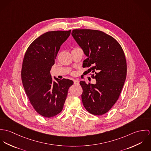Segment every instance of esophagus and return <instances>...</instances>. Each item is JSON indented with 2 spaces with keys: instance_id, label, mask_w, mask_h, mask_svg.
Wrapping results in <instances>:
<instances>
[{
  "instance_id": "obj_1",
  "label": "esophagus",
  "mask_w": 151,
  "mask_h": 151,
  "mask_svg": "<svg viewBox=\"0 0 151 151\" xmlns=\"http://www.w3.org/2000/svg\"><path fill=\"white\" fill-rule=\"evenodd\" d=\"M73 82H74V84H76V85L79 84V81L78 80H74V81H73Z\"/></svg>"
}]
</instances>
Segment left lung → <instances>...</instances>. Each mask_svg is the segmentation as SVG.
<instances>
[{
  "mask_svg": "<svg viewBox=\"0 0 151 151\" xmlns=\"http://www.w3.org/2000/svg\"><path fill=\"white\" fill-rule=\"evenodd\" d=\"M72 35L87 57L83 67L89 68L84 75L95 74V84L80 82L84 106L93 115H104L117 101L126 78L124 51L116 39L100 31L73 29Z\"/></svg>",
  "mask_w": 151,
  "mask_h": 151,
  "instance_id": "left-lung-1",
  "label": "left lung"
}]
</instances>
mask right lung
Wrapping results in <instances>:
<instances>
[{
    "instance_id": "1",
    "label": "right lung",
    "mask_w": 151,
    "mask_h": 151,
    "mask_svg": "<svg viewBox=\"0 0 151 151\" xmlns=\"http://www.w3.org/2000/svg\"><path fill=\"white\" fill-rule=\"evenodd\" d=\"M70 31H49L40 35L29 45L24 57V88L35 110L44 117H53L62 111L69 87L73 83L68 79L54 78L56 81H52L50 72Z\"/></svg>"
}]
</instances>
